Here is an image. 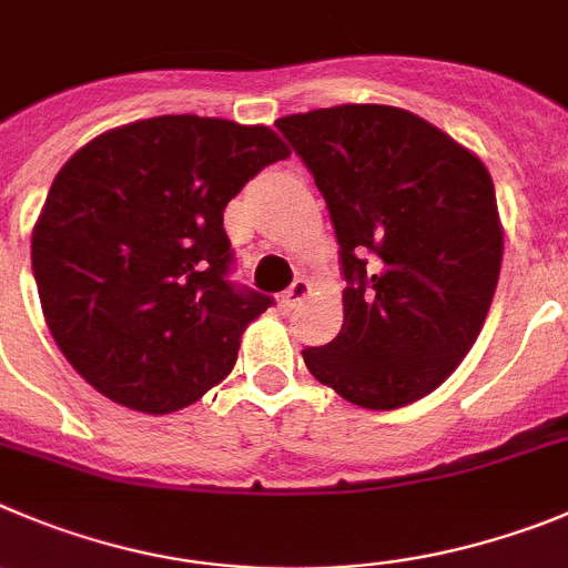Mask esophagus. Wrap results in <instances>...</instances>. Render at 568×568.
I'll return each instance as SVG.
<instances>
[{
    "mask_svg": "<svg viewBox=\"0 0 568 568\" xmlns=\"http://www.w3.org/2000/svg\"><path fill=\"white\" fill-rule=\"evenodd\" d=\"M306 295H310V284H306L304 278H295L293 284H290V287L284 290V295H281V304L293 310V306H298L301 301L306 298Z\"/></svg>",
    "mask_w": 568,
    "mask_h": 568,
    "instance_id": "obj_1",
    "label": "esophagus"
}]
</instances>
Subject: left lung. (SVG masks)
Returning <instances> with one entry per match:
<instances>
[{
  "label": "left lung",
  "instance_id": "1",
  "mask_svg": "<svg viewBox=\"0 0 568 568\" xmlns=\"http://www.w3.org/2000/svg\"><path fill=\"white\" fill-rule=\"evenodd\" d=\"M324 194L341 244L343 326L306 368L388 410L442 386L485 326L501 225L485 163L397 106L346 103L275 121Z\"/></svg>",
  "mask_w": 568,
  "mask_h": 568
}]
</instances>
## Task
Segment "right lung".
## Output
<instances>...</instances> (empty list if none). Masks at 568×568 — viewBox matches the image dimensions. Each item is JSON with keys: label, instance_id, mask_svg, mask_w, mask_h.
I'll list each match as a JSON object with an SVG mask.
<instances>
[{"label": "right lung", "instance_id": "right-lung-1", "mask_svg": "<svg viewBox=\"0 0 568 568\" xmlns=\"http://www.w3.org/2000/svg\"><path fill=\"white\" fill-rule=\"evenodd\" d=\"M290 149L267 126L163 114L72 154L33 231L55 343L92 388L143 414L196 403L275 301L233 284L222 211Z\"/></svg>", "mask_w": 568, "mask_h": 568}]
</instances>
